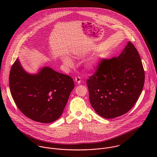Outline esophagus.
<instances>
[{"label": "esophagus", "instance_id": "1", "mask_svg": "<svg viewBox=\"0 0 157 157\" xmlns=\"http://www.w3.org/2000/svg\"><path fill=\"white\" fill-rule=\"evenodd\" d=\"M75 81L78 84H80V82H81V78H80V77H79V76L76 77L75 78Z\"/></svg>", "mask_w": 157, "mask_h": 157}]
</instances>
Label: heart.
Wrapping results in <instances>:
<instances>
[{"mask_svg":"<svg viewBox=\"0 0 157 157\" xmlns=\"http://www.w3.org/2000/svg\"><path fill=\"white\" fill-rule=\"evenodd\" d=\"M63 62H64L67 66H69V67L72 66V64H73V62H72V60H71L69 57H67V56H65V57H64L63 58ZM92 67V65H88V68H91Z\"/></svg>","mask_w":157,"mask_h":157,"instance_id":"heart-1","label":"heart"}]
</instances>
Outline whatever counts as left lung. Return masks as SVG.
<instances>
[{
  "mask_svg": "<svg viewBox=\"0 0 157 157\" xmlns=\"http://www.w3.org/2000/svg\"><path fill=\"white\" fill-rule=\"evenodd\" d=\"M144 83L140 56L134 45L128 42L118 57L103 59L87 80L90 105L103 118L118 117L134 106Z\"/></svg>",
  "mask_w": 157,
  "mask_h": 157,
  "instance_id": "left-lung-1",
  "label": "left lung"
}]
</instances>
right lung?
I'll return each mask as SVG.
<instances>
[{"label":"right lung","instance_id":"1","mask_svg":"<svg viewBox=\"0 0 157 157\" xmlns=\"http://www.w3.org/2000/svg\"><path fill=\"white\" fill-rule=\"evenodd\" d=\"M9 85L12 97L19 110L28 118L49 123L62 114L72 90L69 76L44 67L36 74H29L18 59L11 68Z\"/></svg>","mask_w":157,"mask_h":157}]
</instances>
